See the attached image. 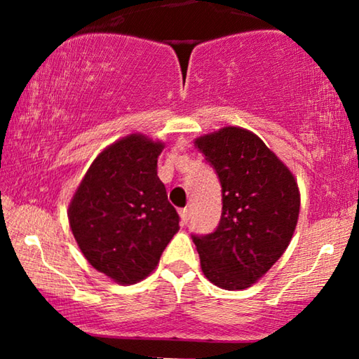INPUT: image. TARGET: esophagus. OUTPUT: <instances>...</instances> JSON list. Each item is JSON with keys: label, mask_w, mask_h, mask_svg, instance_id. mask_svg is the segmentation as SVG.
<instances>
[{"label": "esophagus", "mask_w": 359, "mask_h": 359, "mask_svg": "<svg viewBox=\"0 0 359 359\" xmlns=\"http://www.w3.org/2000/svg\"><path fill=\"white\" fill-rule=\"evenodd\" d=\"M179 214H180L182 224H187L188 220H190V209H187V208L185 209H180Z\"/></svg>", "instance_id": "esophagus-1"}]
</instances>
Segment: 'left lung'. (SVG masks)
Wrapping results in <instances>:
<instances>
[{
	"label": "left lung",
	"mask_w": 359,
	"mask_h": 359,
	"mask_svg": "<svg viewBox=\"0 0 359 359\" xmlns=\"http://www.w3.org/2000/svg\"><path fill=\"white\" fill-rule=\"evenodd\" d=\"M222 185V217L210 234H191L204 276L244 290L287 250L299 215L290 169L253 133L226 126L194 141Z\"/></svg>",
	"instance_id": "obj_1"
}]
</instances>
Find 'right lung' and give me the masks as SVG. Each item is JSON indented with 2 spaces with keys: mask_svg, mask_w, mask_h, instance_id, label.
Wrapping results in <instances>:
<instances>
[{
  "mask_svg": "<svg viewBox=\"0 0 359 359\" xmlns=\"http://www.w3.org/2000/svg\"><path fill=\"white\" fill-rule=\"evenodd\" d=\"M163 147L142 135L109 145L69 204V226L83 257L121 285L147 277L179 231V214L156 174Z\"/></svg>",
  "mask_w": 359,
  "mask_h": 359,
  "instance_id": "obj_1",
  "label": "right lung"
}]
</instances>
